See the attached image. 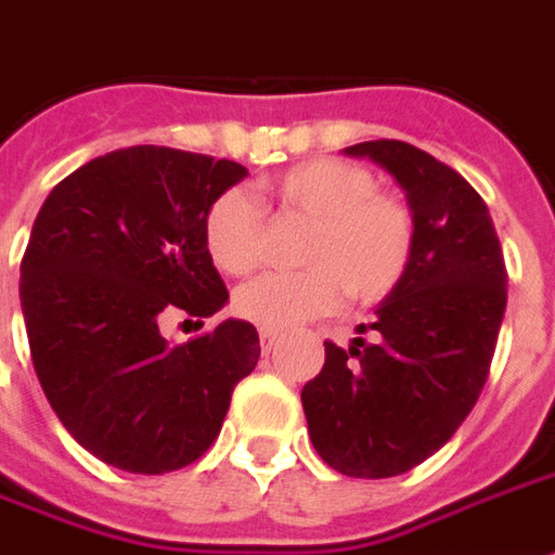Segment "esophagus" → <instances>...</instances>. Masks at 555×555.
Masks as SVG:
<instances>
[{
	"label": "esophagus",
	"instance_id": "1",
	"mask_svg": "<svg viewBox=\"0 0 555 555\" xmlns=\"http://www.w3.org/2000/svg\"><path fill=\"white\" fill-rule=\"evenodd\" d=\"M276 343H279V333H276V331H267V327H261V348H264L267 354H270V351L276 348Z\"/></svg>",
	"mask_w": 555,
	"mask_h": 555
}]
</instances>
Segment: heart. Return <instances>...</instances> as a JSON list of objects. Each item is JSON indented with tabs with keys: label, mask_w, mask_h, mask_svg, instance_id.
<instances>
[{
	"label": "heart",
	"mask_w": 555,
	"mask_h": 555,
	"mask_svg": "<svg viewBox=\"0 0 555 555\" xmlns=\"http://www.w3.org/2000/svg\"><path fill=\"white\" fill-rule=\"evenodd\" d=\"M264 192L315 228L304 246V270L264 273L234 294L240 315L291 331L327 315L348 294L358 304L385 300L409 273L414 255V216L405 201L378 192V177L343 158H309L294 165ZM204 246L212 264L243 276L261 261V210L243 189H228L204 212Z\"/></svg>",
	"instance_id": "1"
}]
</instances>
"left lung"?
Wrapping results in <instances>:
<instances>
[{
    "instance_id": "1",
    "label": "left lung",
    "mask_w": 555,
    "mask_h": 555,
    "mask_svg": "<svg viewBox=\"0 0 555 555\" xmlns=\"http://www.w3.org/2000/svg\"><path fill=\"white\" fill-rule=\"evenodd\" d=\"M393 173L414 216L409 273L348 348L324 343L304 412L318 456L348 478H393L475 409L505 318L507 270L483 197L405 141L345 146Z\"/></svg>"
}]
</instances>
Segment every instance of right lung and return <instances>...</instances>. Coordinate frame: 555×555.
Here are the masks:
<instances>
[{
    "label": "right lung",
    "instance_id": "1",
    "mask_svg": "<svg viewBox=\"0 0 555 555\" xmlns=\"http://www.w3.org/2000/svg\"><path fill=\"white\" fill-rule=\"evenodd\" d=\"M246 173L129 146L68 173L38 210L21 264L33 366L62 426L107 466L165 475L195 463L261 358L258 331L237 318L183 345L158 331L228 304L204 212Z\"/></svg>",
    "mask_w": 555,
    "mask_h": 555
}]
</instances>
